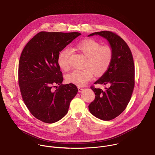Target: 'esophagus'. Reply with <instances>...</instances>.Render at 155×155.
Segmentation results:
<instances>
[{
  "label": "esophagus",
  "instance_id": "obj_1",
  "mask_svg": "<svg viewBox=\"0 0 155 155\" xmlns=\"http://www.w3.org/2000/svg\"><path fill=\"white\" fill-rule=\"evenodd\" d=\"M78 92L79 93H81L82 91H83V88L80 87V86H78Z\"/></svg>",
  "mask_w": 155,
  "mask_h": 155
}]
</instances>
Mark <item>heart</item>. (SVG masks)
Here are the masks:
<instances>
[{"label": "heart", "instance_id": "b5f03b06", "mask_svg": "<svg viewBox=\"0 0 155 155\" xmlns=\"http://www.w3.org/2000/svg\"><path fill=\"white\" fill-rule=\"evenodd\" d=\"M77 48L87 58L86 65L89 67L84 69H75L68 74L66 78L69 83L83 86L94 77L95 72L97 75H101L107 71L112 61L113 51L110 47L101 46L98 41L93 39L80 41L77 45ZM72 52L71 48H65L59 54V65L64 71L69 68Z\"/></svg>", "mask_w": 155, "mask_h": 155}]
</instances>
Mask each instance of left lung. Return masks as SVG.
<instances>
[{
	"instance_id": "left-lung-1",
	"label": "left lung",
	"mask_w": 155,
	"mask_h": 155,
	"mask_svg": "<svg viewBox=\"0 0 155 155\" xmlns=\"http://www.w3.org/2000/svg\"><path fill=\"white\" fill-rule=\"evenodd\" d=\"M94 35L107 39L112 50L113 56L107 71L94 83L108 84L109 87L103 91L91 86L96 96L88 108L96 118L109 121L124 111L131 98L135 84L134 60L127 43L117 34L105 31L87 36Z\"/></svg>"
}]
</instances>
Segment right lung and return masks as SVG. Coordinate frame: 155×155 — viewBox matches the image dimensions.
Here are the masks:
<instances>
[{"label": "right lung", "mask_w": 155, "mask_h": 155, "mask_svg": "<svg viewBox=\"0 0 155 155\" xmlns=\"http://www.w3.org/2000/svg\"><path fill=\"white\" fill-rule=\"evenodd\" d=\"M80 35L42 31L29 40L21 53L18 68L21 94L31 114L44 123L62 118L78 92L74 84H62L58 60L59 53ZM55 84L59 87L53 92Z\"/></svg>", "instance_id": "1"}]
</instances>
